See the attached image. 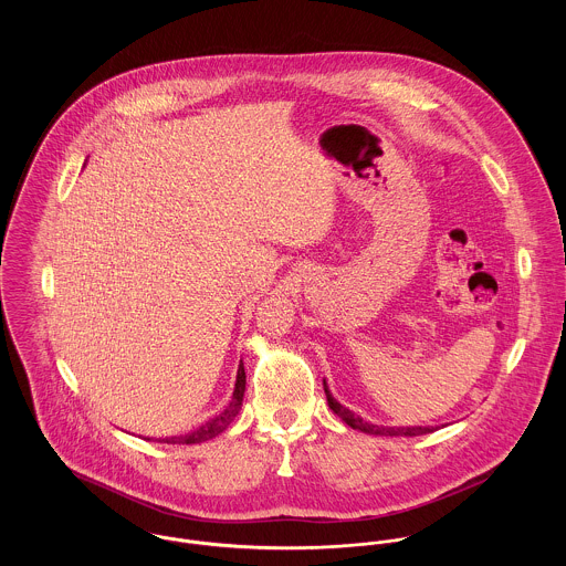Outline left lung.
<instances>
[{"instance_id": "left-lung-1", "label": "left lung", "mask_w": 566, "mask_h": 566, "mask_svg": "<svg viewBox=\"0 0 566 566\" xmlns=\"http://www.w3.org/2000/svg\"><path fill=\"white\" fill-rule=\"evenodd\" d=\"M324 395H326V403L333 409V413H337L348 427L353 429H359L364 433H373V436H420V433H431L433 427H379V424H370L366 420H361L359 416H355L350 409H346L344 405L337 403L328 388H326V381H323Z\"/></svg>"}]
</instances>
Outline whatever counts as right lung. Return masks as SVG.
<instances>
[{
  "label": "right lung",
  "instance_id": "right-lung-1",
  "mask_svg": "<svg viewBox=\"0 0 566 566\" xmlns=\"http://www.w3.org/2000/svg\"><path fill=\"white\" fill-rule=\"evenodd\" d=\"M243 390H245V373H243V366L240 364L238 381H235V392H233L231 403L224 407V411H220L218 416H213L211 420H207L202 427L193 429V431L187 433V436L163 438L159 442H167V444H196V442H205V440L216 438V436L222 433V431L233 422V418L240 413V409H242Z\"/></svg>",
  "mask_w": 566,
  "mask_h": 566
}]
</instances>
